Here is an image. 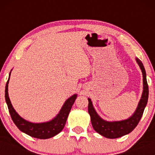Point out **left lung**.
I'll list each match as a JSON object with an SVG mask.
<instances>
[{
  "label": "left lung",
  "mask_w": 155,
  "mask_h": 155,
  "mask_svg": "<svg viewBox=\"0 0 155 155\" xmlns=\"http://www.w3.org/2000/svg\"><path fill=\"white\" fill-rule=\"evenodd\" d=\"M137 61L143 72V92L141 100L139 103L138 107L134 115L128 119L121 121L109 122L103 120L97 114L92 106L91 101L88 99V113L91 116L92 126L94 129L101 135L109 139H115L130 134L140 122L148 98V85L146 80V73L143 63L140 59L137 58Z\"/></svg>",
  "instance_id": "8db88e82"
}]
</instances>
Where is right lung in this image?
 <instances>
[{
    "instance_id": "add662e5",
    "label": "right lung",
    "mask_w": 155,
    "mask_h": 155,
    "mask_svg": "<svg viewBox=\"0 0 155 155\" xmlns=\"http://www.w3.org/2000/svg\"><path fill=\"white\" fill-rule=\"evenodd\" d=\"M9 79H10V76H9L5 87V100L12 120L20 130L34 138L45 140V139L51 138L57 135L64 129L70 109L76 101L77 95L74 94L69 98L64 103L58 115L54 119L48 122L34 124V123H31L25 121L22 118H21L12 107L8 95Z\"/></svg>"
}]
</instances>
